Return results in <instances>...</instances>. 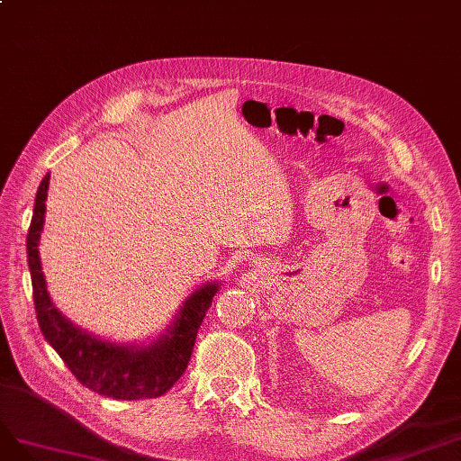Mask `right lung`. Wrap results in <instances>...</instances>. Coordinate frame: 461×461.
<instances>
[{
	"label": "right lung",
	"mask_w": 461,
	"mask_h": 461,
	"mask_svg": "<svg viewBox=\"0 0 461 461\" xmlns=\"http://www.w3.org/2000/svg\"><path fill=\"white\" fill-rule=\"evenodd\" d=\"M50 174L36 193L34 214L26 235V257L32 277V294L41 335L61 356L70 374L90 391L114 400H140L165 394L184 375L206 310L218 284H206L193 293L180 310L170 333L145 348L116 347L74 328L59 312L46 289L40 264V233L43 230Z\"/></svg>",
	"instance_id": "right-lung-1"
}]
</instances>
